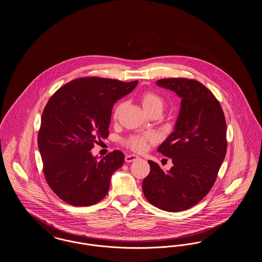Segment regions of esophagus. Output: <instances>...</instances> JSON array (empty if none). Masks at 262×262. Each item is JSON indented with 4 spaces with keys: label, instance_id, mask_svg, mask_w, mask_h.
Wrapping results in <instances>:
<instances>
[{
    "label": "esophagus",
    "instance_id": "obj_1",
    "mask_svg": "<svg viewBox=\"0 0 262 262\" xmlns=\"http://www.w3.org/2000/svg\"><path fill=\"white\" fill-rule=\"evenodd\" d=\"M139 157L137 156V155H134V154H128V155H125V162L130 163L134 162V161H136L137 160Z\"/></svg>",
    "mask_w": 262,
    "mask_h": 262
}]
</instances>
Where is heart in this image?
Segmentation results:
<instances>
[{"mask_svg":"<svg viewBox=\"0 0 262 262\" xmlns=\"http://www.w3.org/2000/svg\"><path fill=\"white\" fill-rule=\"evenodd\" d=\"M141 104L144 108V110L146 112H154V111H160L162 112L163 107H164V101L162 98L154 93V92H145L141 95L140 97ZM124 103H120L117 105V107L114 110V119L117 120L121 112L124 108ZM156 137L153 134H142V135H135V136H130L128 138H126L125 140V145L136 152H144L147 149L148 144L155 142Z\"/></svg>","mask_w":262,"mask_h":262,"instance_id":"b5f03b06","label":"heart"}]
</instances>
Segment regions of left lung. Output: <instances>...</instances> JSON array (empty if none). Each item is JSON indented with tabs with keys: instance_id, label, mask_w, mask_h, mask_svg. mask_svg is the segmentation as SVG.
I'll list each match as a JSON object with an SVG mask.
<instances>
[{
	"instance_id": "left-lung-1",
	"label": "left lung",
	"mask_w": 262,
	"mask_h": 262,
	"mask_svg": "<svg viewBox=\"0 0 262 262\" xmlns=\"http://www.w3.org/2000/svg\"><path fill=\"white\" fill-rule=\"evenodd\" d=\"M157 85L182 98L174 130L158 148L174 165L164 171L149 160L142 190L159 209L184 211L198 204L216 181L227 151L224 112L211 91L195 79L162 78Z\"/></svg>"
}]
</instances>
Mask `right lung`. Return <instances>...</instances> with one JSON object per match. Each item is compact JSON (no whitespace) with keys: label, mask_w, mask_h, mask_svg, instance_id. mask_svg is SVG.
Returning <instances> with one entry per match:
<instances>
[{"label":"right lung","mask_w":262,"mask_h":262,"mask_svg":"<svg viewBox=\"0 0 262 262\" xmlns=\"http://www.w3.org/2000/svg\"><path fill=\"white\" fill-rule=\"evenodd\" d=\"M97 76L79 77L59 88L42 113L38 147L51 189L74 206L96 204L108 193L125 155L114 150L101 160L90 150L109 136L114 104L137 84Z\"/></svg>","instance_id":"add662e5"}]
</instances>
